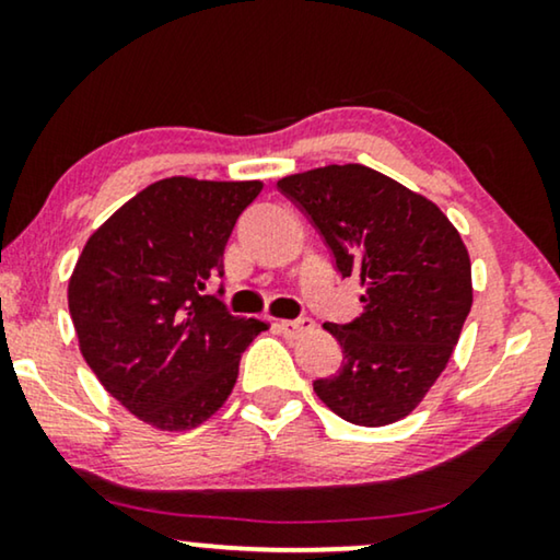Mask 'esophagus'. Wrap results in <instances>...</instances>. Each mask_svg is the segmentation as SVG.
<instances>
[{"label":"esophagus","mask_w":560,"mask_h":560,"mask_svg":"<svg viewBox=\"0 0 560 560\" xmlns=\"http://www.w3.org/2000/svg\"><path fill=\"white\" fill-rule=\"evenodd\" d=\"M278 328L285 336H301L303 331H308L313 328V320L308 316H301V318H288V320H280Z\"/></svg>","instance_id":"1"}]
</instances>
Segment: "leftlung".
<instances>
[{"label": "left lung", "mask_w": 560, "mask_h": 560, "mask_svg": "<svg viewBox=\"0 0 560 560\" xmlns=\"http://www.w3.org/2000/svg\"><path fill=\"white\" fill-rule=\"evenodd\" d=\"M278 190L316 226L336 272L364 288L362 316L324 326L343 359L313 389L349 423H395L446 370L471 311L462 236L433 201L366 165L288 175Z\"/></svg>", "instance_id": "1"}]
</instances>
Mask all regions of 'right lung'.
<instances>
[{
    "label": "right lung",
    "instance_id": "right-lung-1",
    "mask_svg": "<svg viewBox=\"0 0 560 560\" xmlns=\"http://www.w3.org/2000/svg\"><path fill=\"white\" fill-rule=\"evenodd\" d=\"M259 180L165 178L140 190L83 247L68 282L81 354L114 400L160 431H188L232 393L267 324L206 293Z\"/></svg>",
    "mask_w": 560,
    "mask_h": 560
}]
</instances>
